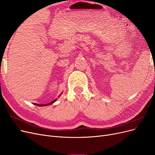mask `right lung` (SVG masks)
<instances>
[{
	"instance_id": "right-lung-1",
	"label": "right lung",
	"mask_w": 155,
	"mask_h": 155,
	"mask_svg": "<svg viewBox=\"0 0 155 155\" xmlns=\"http://www.w3.org/2000/svg\"><path fill=\"white\" fill-rule=\"evenodd\" d=\"M62 94V93H61ZM60 94V95H61ZM60 95L58 96V97H59L60 96ZM57 100L58 99H55V100H54V101H52L51 102H50V103H49V104H34V105H37V106H41V107H44V106H48V105H51V104H54V103L55 101H57Z\"/></svg>"
}]
</instances>
